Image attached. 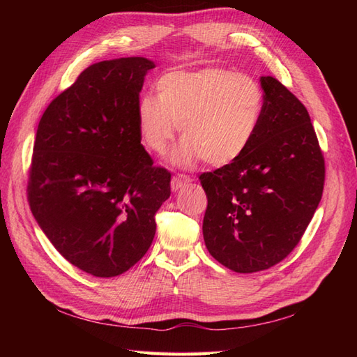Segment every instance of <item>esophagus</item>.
<instances>
[{
	"label": "esophagus",
	"instance_id": "obj_1",
	"mask_svg": "<svg viewBox=\"0 0 357 357\" xmlns=\"http://www.w3.org/2000/svg\"><path fill=\"white\" fill-rule=\"evenodd\" d=\"M188 183H192V179L188 176H184V174H176V176L172 178V190L178 192L179 188L185 187Z\"/></svg>",
	"mask_w": 357,
	"mask_h": 357
}]
</instances>
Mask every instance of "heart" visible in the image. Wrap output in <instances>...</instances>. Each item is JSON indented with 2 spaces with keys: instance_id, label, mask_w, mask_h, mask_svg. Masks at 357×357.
I'll return each instance as SVG.
<instances>
[{
  "instance_id": "obj_1",
  "label": "heart",
  "mask_w": 357,
  "mask_h": 357,
  "mask_svg": "<svg viewBox=\"0 0 357 357\" xmlns=\"http://www.w3.org/2000/svg\"><path fill=\"white\" fill-rule=\"evenodd\" d=\"M156 96H142L136 123L144 146L164 155L181 128L172 156L179 167L201 159L225 165L245 153L264 113V92L255 78L221 67L173 70L156 81Z\"/></svg>"
}]
</instances>
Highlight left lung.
<instances>
[{"mask_svg":"<svg viewBox=\"0 0 357 357\" xmlns=\"http://www.w3.org/2000/svg\"><path fill=\"white\" fill-rule=\"evenodd\" d=\"M264 113L247 151L199 179L207 195L208 253L236 273L276 265L293 252L319 206L325 162L305 105L261 77Z\"/></svg>","mask_w":357,"mask_h":357,"instance_id":"1","label":"left lung"}]
</instances>
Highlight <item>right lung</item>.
<instances>
[{
	"instance_id": "right-lung-1",
	"label": "right lung",
	"mask_w": 357,
	"mask_h": 357,
	"mask_svg": "<svg viewBox=\"0 0 357 357\" xmlns=\"http://www.w3.org/2000/svg\"><path fill=\"white\" fill-rule=\"evenodd\" d=\"M155 63L92 64L38 124L27 198L52 245L98 278L123 275L147 253L170 173L142 147L136 105Z\"/></svg>"
}]
</instances>
